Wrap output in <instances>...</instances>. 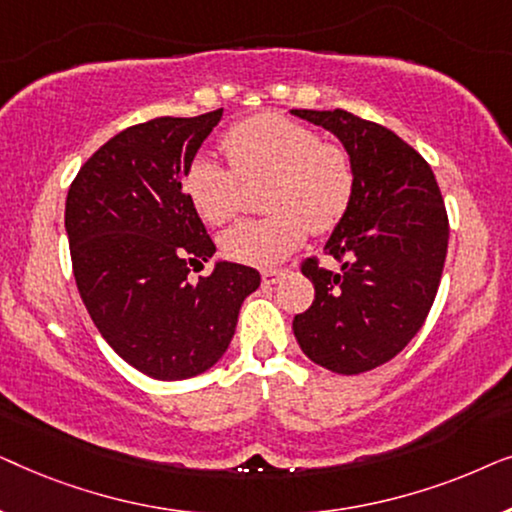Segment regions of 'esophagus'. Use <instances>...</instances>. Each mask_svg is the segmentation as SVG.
Returning <instances> with one entry per match:
<instances>
[{"mask_svg":"<svg viewBox=\"0 0 512 512\" xmlns=\"http://www.w3.org/2000/svg\"><path fill=\"white\" fill-rule=\"evenodd\" d=\"M282 275H284V272L282 270H263V284L265 286H272V284H277L279 282V279H282Z\"/></svg>","mask_w":512,"mask_h":512,"instance_id":"esophagus-1","label":"esophagus"}]
</instances>
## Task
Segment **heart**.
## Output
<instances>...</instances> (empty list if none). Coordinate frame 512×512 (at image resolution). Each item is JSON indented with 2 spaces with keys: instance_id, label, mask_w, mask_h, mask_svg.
<instances>
[{
  "instance_id": "heart-1",
  "label": "heart",
  "mask_w": 512,
  "mask_h": 512,
  "mask_svg": "<svg viewBox=\"0 0 512 512\" xmlns=\"http://www.w3.org/2000/svg\"><path fill=\"white\" fill-rule=\"evenodd\" d=\"M230 165L198 156L184 188L202 219L221 226L242 207V181L268 179L265 219L226 230L221 249L237 263L270 268L305 242L307 230L328 233L352 202L356 174L342 146L324 144L312 128L282 114H258L223 137Z\"/></svg>"
}]
</instances>
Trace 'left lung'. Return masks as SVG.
Segmentation results:
<instances>
[{"label":"left lung","instance_id":"left-lung-1","mask_svg":"<svg viewBox=\"0 0 512 512\" xmlns=\"http://www.w3.org/2000/svg\"><path fill=\"white\" fill-rule=\"evenodd\" d=\"M291 114L333 132L356 174L324 247L340 270L305 261L314 303L296 314L293 335L317 366L359 375L394 359L431 310L450 237L443 195L429 163L384 125L342 109Z\"/></svg>","mask_w":512,"mask_h":512}]
</instances>
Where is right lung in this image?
<instances>
[{
  "label": "right lung",
  "mask_w": 512,
  "mask_h": 512,
  "mask_svg": "<svg viewBox=\"0 0 512 512\" xmlns=\"http://www.w3.org/2000/svg\"><path fill=\"white\" fill-rule=\"evenodd\" d=\"M223 109L153 118L100 146L72 181L65 230L86 310L125 363L153 380H188L226 354L240 307L261 284L247 265L216 261L188 282L214 242L184 193L195 153Z\"/></svg>",
  "instance_id": "add662e5"
}]
</instances>
